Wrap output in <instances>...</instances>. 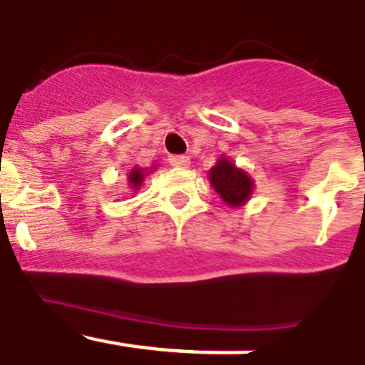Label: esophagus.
<instances>
[{
    "label": "esophagus",
    "instance_id": "34e87169",
    "mask_svg": "<svg viewBox=\"0 0 365 365\" xmlns=\"http://www.w3.org/2000/svg\"><path fill=\"white\" fill-rule=\"evenodd\" d=\"M170 164L175 168H188L190 159L186 155H172V157H170Z\"/></svg>",
    "mask_w": 365,
    "mask_h": 365
}]
</instances>
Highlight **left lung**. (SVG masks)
<instances>
[{
    "label": "left lung",
    "mask_w": 365,
    "mask_h": 365,
    "mask_svg": "<svg viewBox=\"0 0 365 365\" xmlns=\"http://www.w3.org/2000/svg\"><path fill=\"white\" fill-rule=\"evenodd\" d=\"M208 180L219 197L230 208H240L250 201L254 193V179L237 168L228 157L221 155L208 172Z\"/></svg>",
    "instance_id": "obj_1"
}]
</instances>
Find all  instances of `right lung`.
Returning a JSON list of instances; mask_svg holds the SVG:
<instances>
[{"instance_id": "1", "label": "right lung", "mask_w": 365, "mask_h": 365, "mask_svg": "<svg viewBox=\"0 0 365 365\" xmlns=\"http://www.w3.org/2000/svg\"><path fill=\"white\" fill-rule=\"evenodd\" d=\"M157 170V166H150V168H131L130 173H128V188L131 190L133 193H137L138 190H140V186L144 185V179H146V175H150L151 172H155Z\"/></svg>"}]
</instances>
